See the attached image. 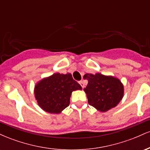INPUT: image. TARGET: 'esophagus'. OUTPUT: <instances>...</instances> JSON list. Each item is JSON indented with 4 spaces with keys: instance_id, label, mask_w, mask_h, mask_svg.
I'll return each instance as SVG.
<instances>
[{
    "instance_id": "34e87169",
    "label": "esophagus",
    "mask_w": 150,
    "mask_h": 150,
    "mask_svg": "<svg viewBox=\"0 0 150 150\" xmlns=\"http://www.w3.org/2000/svg\"><path fill=\"white\" fill-rule=\"evenodd\" d=\"M79 83H80V85H81V87H82V88H84V87H85V84H84V82H83V81H80V82H79Z\"/></svg>"
}]
</instances>
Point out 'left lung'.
I'll return each mask as SVG.
<instances>
[{
    "instance_id": "1",
    "label": "left lung",
    "mask_w": 150,
    "mask_h": 150,
    "mask_svg": "<svg viewBox=\"0 0 150 150\" xmlns=\"http://www.w3.org/2000/svg\"><path fill=\"white\" fill-rule=\"evenodd\" d=\"M83 78L88 80L84 91L89 104L99 111L105 112L116 106L123 97V85L116 77L87 73Z\"/></svg>"
}]
</instances>
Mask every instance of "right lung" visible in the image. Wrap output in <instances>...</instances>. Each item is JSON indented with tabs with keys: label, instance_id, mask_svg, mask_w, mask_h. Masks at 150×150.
<instances>
[{
	"label": "right lung",
	"instance_id": "add662e5",
	"mask_svg": "<svg viewBox=\"0 0 150 150\" xmlns=\"http://www.w3.org/2000/svg\"><path fill=\"white\" fill-rule=\"evenodd\" d=\"M82 89L71 74L55 73L36 85L34 94L38 104L48 113H59L68 107L73 91Z\"/></svg>",
	"mask_w": 150,
	"mask_h": 150
}]
</instances>
